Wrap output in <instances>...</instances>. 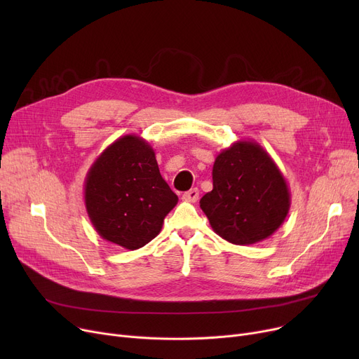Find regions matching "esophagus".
I'll list each match as a JSON object with an SVG mask.
<instances>
[{
  "label": "esophagus",
  "instance_id": "1",
  "mask_svg": "<svg viewBox=\"0 0 359 359\" xmlns=\"http://www.w3.org/2000/svg\"><path fill=\"white\" fill-rule=\"evenodd\" d=\"M182 198H183V201H186V202H196L198 198H199V191L195 187V189H191V191L184 192Z\"/></svg>",
  "mask_w": 359,
  "mask_h": 359
}]
</instances>
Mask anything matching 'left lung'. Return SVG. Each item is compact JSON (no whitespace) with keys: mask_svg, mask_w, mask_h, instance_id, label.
Segmentation results:
<instances>
[{"mask_svg":"<svg viewBox=\"0 0 359 359\" xmlns=\"http://www.w3.org/2000/svg\"><path fill=\"white\" fill-rule=\"evenodd\" d=\"M212 191L201 208L212 230L246 246L271 237L285 221L291 194L268 151L255 141H237L222 149L212 167Z\"/></svg>","mask_w":359,"mask_h":359,"instance_id":"8db88e82","label":"left lung"}]
</instances>
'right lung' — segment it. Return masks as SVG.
I'll return each mask as SVG.
<instances>
[{"label":"right lung","instance_id":"1","mask_svg":"<svg viewBox=\"0 0 359 359\" xmlns=\"http://www.w3.org/2000/svg\"><path fill=\"white\" fill-rule=\"evenodd\" d=\"M84 201L102 238L137 250L157 237L179 198L161 177L153 147L141 137L125 135L91 164Z\"/></svg>","mask_w":359,"mask_h":359}]
</instances>
